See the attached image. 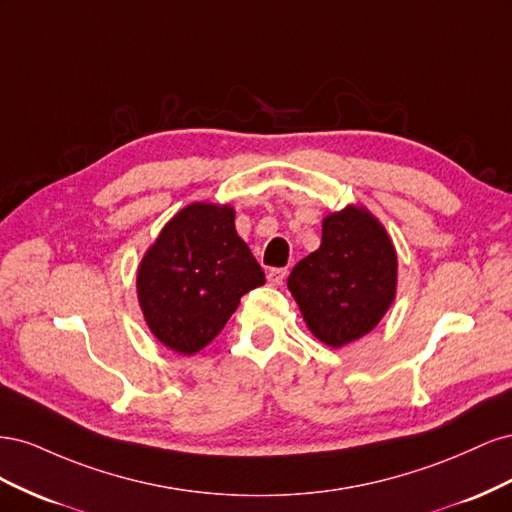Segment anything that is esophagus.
I'll use <instances>...</instances> for the list:
<instances>
[{"label": "esophagus", "instance_id": "34e87169", "mask_svg": "<svg viewBox=\"0 0 512 512\" xmlns=\"http://www.w3.org/2000/svg\"><path fill=\"white\" fill-rule=\"evenodd\" d=\"M286 275H288V269H286V267H277V269H271V271L267 273V280H269L271 286H280V284H284Z\"/></svg>", "mask_w": 512, "mask_h": 512}]
</instances>
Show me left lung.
Segmentation results:
<instances>
[{
    "label": "left lung",
    "instance_id": "obj_1",
    "mask_svg": "<svg viewBox=\"0 0 512 512\" xmlns=\"http://www.w3.org/2000/svg\"><path fill=\"white\" fill-rule=\"evenodd\" d=\"M397 254L365 209L322 222V243L288 277V290L320 342L339 348L367 335L395 299Z\"/></svg>",
    "mask_w": 512,
    "mask_h": 512
}]
</instances>
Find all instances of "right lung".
I'll return each instance as SVG.
<instances>
[{
    "label": "right lung",
    "mask_w": 512,
    "mask_h": 512,
    "mask_svg": "<svg viewBox=\"0 0 512 512\" xmlns=\"http://www.w3.org/2000/svg\"><path fill=\"white\" fill-rule=\"evenodd\" d=\"M265 284L235 211L194 203L170 220L138 267V301L151 333L181 354L203 350L245 292Z\"/></svg>",
    "instance_id": "1"
}]
</instances>
